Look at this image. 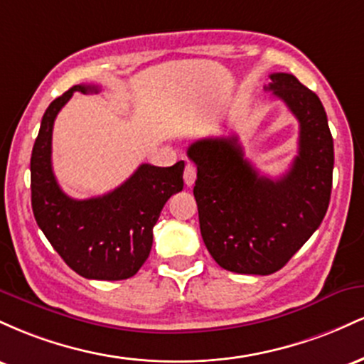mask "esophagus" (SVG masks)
Segmentation results:
<instances>
[{
    "instance_id": "34e87169",
    "label": "esophagus",
    "mask_w": 364,
    "mask_h": 364,
    "mask_svg": "<svg viewBox=\"0 0 364 364\" xmlns=\"http://www.w3.org/2000/svg\"><path fill=\"white\" fill-rule=\"evenodd\" d=\"M183 176H185L186 186H193V183H195V179H196V168H195V164L188 162L186 168H185V174H183Z\"/></svg>"
}]
</instances>
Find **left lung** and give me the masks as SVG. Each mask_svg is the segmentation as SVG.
Masks as SVG:
<instances>
[{"label": "left lung", "mask_w": 364, "mask_h": 364, "mask_svg": "<svg viewBox=\"0 0 364 364\" xmlns=\"http://www.w3.org/2000/svg\"><path fill=\"white\" fill-rule=\"evenodd\" d=\"M269 87L299 121V150L281 178L260 176L236 135L188 149L193 195L208 253L229 272L269 275L310 240L327 214L333 140L318 95L294 75L272 73Z\"/></svg>", "instance_id": "8db88e82"}]
</instances>
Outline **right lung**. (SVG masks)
Returning <instances> with one entry per match:
<instances>
[{
	"instance_id": "add662e5",
	"label": "right lung",
	"mask_w": 364,
	"mask_h": 364,
	"mask_svg": "<svg viewBox=\"0 0 364 364\" xmlns=\"http://www.w3.org/2000/svg\"><path fill=\"white\" fill-rule=\"evenodd\" d=\"M73 92H99L95 85H73L49 104L31 157L32 210L53 248L70 269L85 279L123 281L149 258L152 229L162 207L183 190L179 161L171 168L141 164L123 185L102 196L70 198L58 185L51 164L53 124Z\"/></svg>"
}]
</instances>
